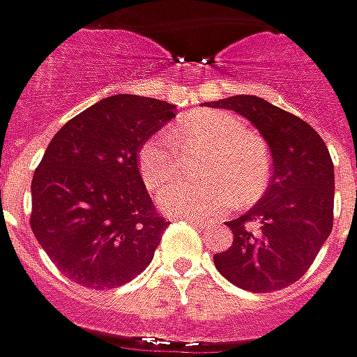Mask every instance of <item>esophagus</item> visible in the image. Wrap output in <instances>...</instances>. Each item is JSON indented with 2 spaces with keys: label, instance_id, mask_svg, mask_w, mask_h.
I'll return each mask as SVG.
<instances>
[{
  "label": "esophagus",
  "instance_id": "obj_1",
  "mask_svg": "<svg viewBox=\"0 0 357 357\" xmlns=\"http://www.w3.org/2000/svg\"><path fill=\"white\" fill-rule=\"evenodd\" d=\"M187 222H193L195 226H206V220H203V218H185Z\"/></svg>",
  "mask_w": 357,
  "mask_h": 357
}]
</instances>
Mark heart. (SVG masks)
Wrapping results in <instances>:
<instances>
[{
    "label": "heart",
    "instance_id": "obj_1",
    "mask_svg": "<svg viewBox=\"0 0 357 357\" xmlns=\"http://www.w3.org/2000/svg\"><path fill=\"white\" fill-rule=\"evenodd\" d=\"M208 146L203 174L211 181H176L158 195L164 213L172 216H214L234 204L249 206L265 193L271 178V158L265 143L249 133L239 116L222 109H197L172 129L149 137L137 154L139 174L149 191H156L179 172V151Z\"/></svg>",
    "mask_w": 357,
    "mask_h": 357
}]
</instances>
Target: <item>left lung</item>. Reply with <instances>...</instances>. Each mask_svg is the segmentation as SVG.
Returning <instances> with one entry per match:
<instances>
[{
  "mask_svg": "<svg viewBox=\"0 0 357 357\" xmlns=\"http://www.w3.org/2000/svg\"><path fill=\"white\" fill-rule=\"evenodd\" d=\"M211 106L248 118L273 156L268 189L251 211L226 222L234 241L214 255V265L241 290H282L307 273L333 230L335 168L328 149L307 121L259 96L239 94Z\"/></svg>",
  "mask_w": 357,
  "mask_h": 357,
  "instance_id": "8db88e82",
  "label": "left lung"
}]
</instances>
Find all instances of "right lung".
Instances as JSON below:
<instances>
[{"label": "right lung", "instance_id": "obj_1", "mask_svg": "<svg viewBox=\"0 0 357 357\" xmlns=\"http://www.w3.org/2000/svg\"><path fill=\"white\" fill-rule=\"evenodd\" d=\"M174 109L116 94L69 119L50 141L32 176L31 228L69 280L108 290L153 261L170 222L154 208L137 154Z\"/></svg>", "mask_w": 357, "mask_h": 357}]
</instances>
